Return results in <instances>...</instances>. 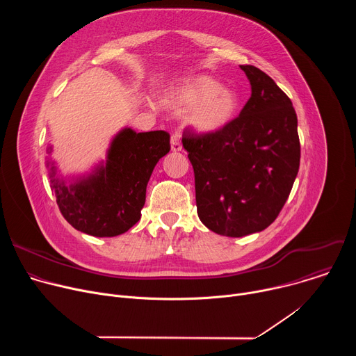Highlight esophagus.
Wrapping results in <instances>:
<instances>
[{
  "mask_svg": "<svg viewBox=\"0 0 356 356\" xmlns=\"http://www.w3.org/2000/svg\"><path fill=\"white\" fill-rule=\"evenodd\" d=\"M170 145H172V150L173 152H180L183 145H181V139H180V135L179 134H173L172 138H170Z\"/></svg>",
  "mask_w": 356,
  "mask_h": 356,
  "instance_id": "1",
  "label": "esophagus"
}]
</instances>
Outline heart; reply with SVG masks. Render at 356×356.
<instances>
[{
    "instance_id": "obj_1",
    "label": "heart",
    "mask_w": 356,
    "mask_h": 356,
    "mask_svg": "<svg viewBox=\"0 0 356 356\" xmlns=\"http://www.w3.org/2000/svg\"><path fill=\"white\" fill-rule=\"evenodd\" d=\"M170 104L188 108V122L202 134H217L228 128L239 113V97L211 76L181 80L166 91Z\"/></svg>"
}]
</instances>
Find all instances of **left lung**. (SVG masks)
<instances>
[{
  "mask_svg": "<svg viewBox=\"0 0 356 356\" xmlns=\"http://www.w3.org/2000/svg\"><path fill=\"white\" fill-rule=\"evenodd\" d=\"M252 94L221 132L183 131L194 170L197 214L209 229L239 238L268 228L289 198L300 166L297 115L286 92L243 65Z\"/></svg>",
  "mask_w": 356,
  "mask_h": 356,
  "instance_id": "obj_1",
  "label": "left lung"
}]
</instances>
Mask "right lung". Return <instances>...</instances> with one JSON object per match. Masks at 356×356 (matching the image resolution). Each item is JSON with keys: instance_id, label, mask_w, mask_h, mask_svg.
Returning a JSON list of instances; mask_svg holds the SVG:
<instances>
[{"instance_id": "add662e5", "label": "right lung", "mask_w": 356, "mask_h": 356, "mask_svg": "<svg viewBox=\"0 0 356 356\" xmlns=\"http://www.w3.org/2000/svg\"><path fill=\"white\" fill-rule=\"evenodd\" d=\"M170 150L165 131L135 132L124 129L111 143L106 166L88 179L66 186L55 179L52 191L65 220L92 236L127 232L140 218L146 186L156 163Z\"/></svg>"}]
</instances>
